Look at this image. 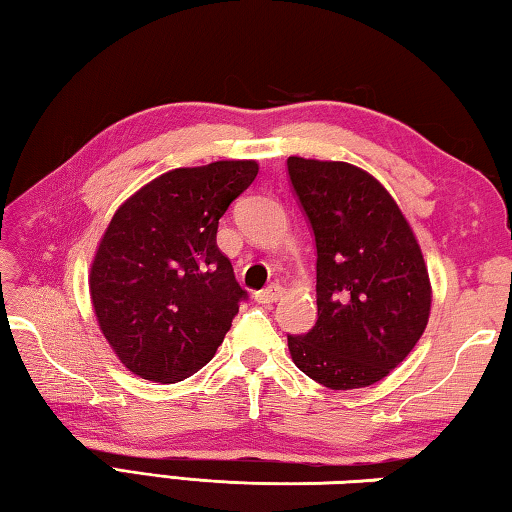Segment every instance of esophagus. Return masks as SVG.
I'll use <instances>...</instances> for the list:
<instances>
[{
	"label": "esophagus",
	"mask_w": 512,
	"mask_h": 512,
	"mask_svg": "<svg viewBox=\"0 0 512 512\" xmlns=\"http://www.w3.org/2000/svg\"><path fill=\"white\" fill-rule=\"evenodd\" d=\"M255 298H257V302H262V305H273V302L282 298V287L280 284H268V287L259 291Z\"/></svg>",
	"instance_id": "esophagus-1"
}]
</instances>
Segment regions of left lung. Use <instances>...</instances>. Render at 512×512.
I'll return each instance as SVG.
<instances>
[{"label": "left lung", "mask_w": 512, "mask_h": 512, "mask_svg": "<svg viewBox=\"0 0 512 512\" xmlns=\"http://www.w3.org/2000/svg\"><path fill=\"white\" fill-rule=\"evenodd\" d=\"M316 241L318 320L289 334L296 366L332 391L363 388L400 366L431 311L422 250L391 194L348 162L287 160Z\"/></svg>", "instance_id": "obj_1"}]
</instances>
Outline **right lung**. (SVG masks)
Returning <instances> with one entry per match:
<instances>
[{
  "mask_svg": "<svg viewBox=\"0 0 512 512\" xmlns=\"http://www.w3.org/2000/svg\"><path fill=\"white\" fill-rule=\"evenodd\" d=\"M257 171L255 160L173 169L112 216L90 296L103 336L137 377L183 381L223 343L248 293L216 246V230Z\"/></svg>",
  "mask_w": 512,
  "mask_h": 512,
  "instance_id": "obj_1",
  "label": "right lung"
}]
</instances>
